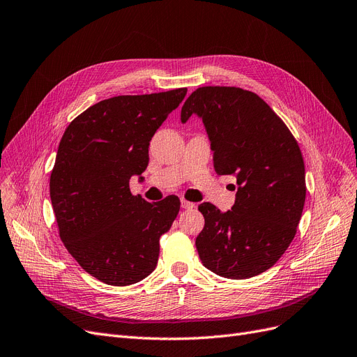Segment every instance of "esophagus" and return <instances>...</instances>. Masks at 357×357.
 I'll return each mask as SVG.
<instances>
[{"label": "esophagus", "instance_id": "34e87169", "mask_svg": "<svg viewBox=\"0 0 357 357\" xmlns=\"http://www.w3.org/2000/svg\"><path fill=\"white\" fill-rule=\"evenodd\" d=\"M181 207H182V208H194L195 204L191 203V202H188V200H185V199H182V200H181Z\"/></svg>", "mask_w": 357, "mask_h": 357}]
</instances>
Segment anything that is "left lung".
<instances>
[{
	"label": "left lung",
	"mask_w": 357,
	"mask_h": 357,
	"mask_svg": "<svg viewBox=\"0 0 357 357\" xmlns=\"http://www.w3.org/2000/svg\"><path fill=\"white\" fill-rule=\"evenodd\" d=\"M197 114L213 150L218 175H235V204L199 210L200 260L223 278L245 280L272 268L297 232L306 200L305 162L287 125L252 91L202 86L183 102L181 121Z\"/></svg>",
	"instance_id": "left-lung-1"
}]
</instances>
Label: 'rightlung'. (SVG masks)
I'll use <instances>...</instances> for the list:
<instances>
[{
    "instance_id": "1",
    "label": "right lung",
    "mask_w": 357,
    "mask_h": 357,
    "mask_svg": "<svg viewBox=\"0 0 357 357\" xmlns=\"http://www.w3.org/2000/svg\"><path fill=\"white\" fill-rule=\"evenodd\" d=\"M185 96L178 88L102 100L64 130L50 178L52 210L64 247L104 284H135L157 266L181 202H145L129 179L147 169L153 135Z\"/></svg>"
}]
</instances>
